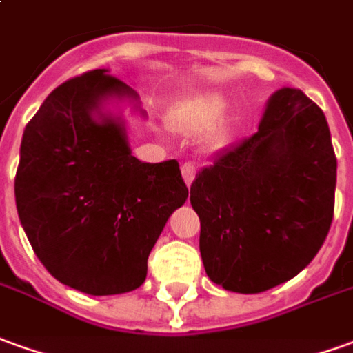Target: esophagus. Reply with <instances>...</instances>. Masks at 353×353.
I'll return each instance as SVG.
<instances>
[{
    "label": "esophagus",
    "instance_id": "obj_1",
    "mask_svg": "<svg viewBox=\"0 0 353 353\" xmlns=\"http://www.w3.org/2000/svg\"><path fill=\"white\" fill-rule=\"evenodd\" d=\"M181 171H182V176H184V182L190 186L192 181H194V176H196V165H194L192 161L184 163V165L181 167Z\"/></svg>",
    "mask_w": 353,
    "mask_h": 353
}]
</instances>
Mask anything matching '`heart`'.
I'll list each match as a JSON object with an SVG mask.
<instances>
[{
	"label": "heart",
	"mask_w": 353,
	"mask_h": 353,
	"mask_svg": "<svg viewBox=\"0 0 353 353\" xmlns=\"http://www.w3.org/2000/svg\"><path fill=\"white\" fill-rule=\"evenodd\" d=\"M227 99L208 94L179 109L171 119V126L182 134H203L223 121L227 113Z\"/></svg>",
	"instance_id": "b5f03b06"
}]
</instances>
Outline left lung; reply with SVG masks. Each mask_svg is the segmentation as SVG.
Wrapping results in <instances>:
<instances>
[{"label": "left lung", "instance_id": "obj_1", "mask_svg": "<svg viewBox=\"0 0 353 353\" xmlns=\"http://www.w3.org/2000/svg\"><path fill=\"white\" fill-rule=\"evenodd\" d=\"M334 188L325 113L302 90L274 92L254 134L217 153L192 182L209 279L240 294L290 281L329 234Z\"/></svg>", "mask_w": 353, "mask_h": 353}]
</instances>
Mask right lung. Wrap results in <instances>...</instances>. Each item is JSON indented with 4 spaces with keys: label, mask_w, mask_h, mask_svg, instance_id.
<instances>
[{
    "label": "right lung",
    "mask_w": 353,
    "mask_h": 353,
    "mask_svg": "<svg viewBox=\"0 0 353 353\" xmlns=\"http://www.w3.org/2000/svg\"><path fill=\"white\" fill-rule=\"evenodd\" d=\"M125 96L134 90L107 69L63 82L24 128L14 176L34 254L59 283L92 296L144 284L152 248L188 198L176 159L138 161L123 121L99 111Z\"/></svg>",
    "instance_id": "add662e5"
}]
</instances>
